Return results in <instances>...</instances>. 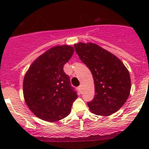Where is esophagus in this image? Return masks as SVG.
Masks as SVG:
<instances>
[{
    "instance_id": "1",
    "label": "esophagus",
    "mask_w": 149,
    "mask_h": 149,
    "mask_svg": "<svg viewBox=\"0 0 149 149\" xmlns=\"http://www.w3.org/2000/svg\"><path fill=\"white\" fill-rule=\"evenodd\" d=\"M78 89H79V91H80V92H82V86L81 85H80L79 86V87H78Z\"/></svg>"
}]
</instances>
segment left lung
Masks as SVG:
<instances>
[{
    "instance_id": "1",
    "label": "left lung",
    "mask_w": 149,
    "mask_h": 149,
    "mask_svg": "<svg viewBox=\"0 0 149 149\" xmlns=\"http://www.w3.org/2000/svg\"><path fill=\"white\" fill-rule=\"evenodd\" d=\"M74 47L94 79L95 94L88 102L90 111L101 116L116 112L130 95L131 81L127 68L118 57L95 43L79 42Z\"/></svg>"
}]
</instances>
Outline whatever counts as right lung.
I'll return each mask as SVG.
<instances>
[{"label":"right lung","mask_w":149,"mask_h":149,"mask_svg":"<svg viewBox=\"0 0 149 149\" xmlns=\"http://www.w3.org/2000/svg\"><path fill=\"white\" fill-rule=\"evenodd\" d=\"M73 52L74 48L70 45L52 47L39 56L25 73L24 98L40 119L53 123L70 114L78 95L70 86L63 66Z\"/></svg>","instance_id":"1"}]
</instances>
